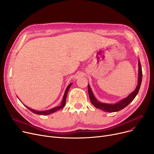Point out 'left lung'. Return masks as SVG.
I'll use <instances>...</instances> for the list:
<instances>
[{
  "mask_svg": "<svg viewBox=\"0 0 154 154\" xmlns=\"http://www.w3.org/2000/svg\"><path fill=\"white\" fill-rule=\"evenodd\" d=\"M139 75H138V85H137V87L134 92H132L131 94H129L126 98L120 100L119 102L111 104V103H102L100 102H99L97 100L95 99L94 97L93 92L91 90V87L89 85H88V95H89L90 100L92 102V103L94 105V106L99 109H100L102 110H103L105 112H117L120 110L124 109L125 107H127L128 105L136 97L139 92V91L140 89L141 82H142V68H141V64L140 61L139 60Z\"/></svg>",
  "mask_w": 154,
  "mask_h": 154,
  "instance_id": "8db88e82",
  "label": "left lung"
}]
</instances>
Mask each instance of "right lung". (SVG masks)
I'll return each mask as SVG.
<instances>
[{"label": "right lung", "instance_id": "right-lung-1", "mask_svg": "<svg viewBox=\"0 0 154 154\" xmlns=\"http://www.w3.org/2000/svg\"><path fill=\"white\" fill-rule=\"evenodd\" d=\"M71 85H72V84H70L67 86L66 91H65V94H64L63 97V99H62V103H61L60 106L55 107H54V108H53V109H51L48 110H45V111H37V110H33V109H32L28 107L27 106H25V105H24V106H25L29 110H30L31 112L34 113V114H38V115H49V114H52V113H54V112H56V111H57V110H59L62 109V108L65 106V105H66V98H67V95L68 91H69V88H70V87Z\"/></svg>", "mask_w": 154, "mask_h": 154}]
</instances>
